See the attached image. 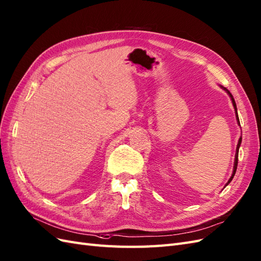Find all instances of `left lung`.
<instances>
[{
	"label": "left lung",
	"instance_id": "left-lung-1",
	"mask_svg": "<svg viewBox=\"0 0 261 261\" xmlns=\"http://www.w3.org/2000/svg\"><path fill=\"white\" fill-rule=\"evenodd\" d=\"M220 87L222 88V89H224V91L227 93V95L229 96V98H230V100H232V103H233V106H234V109H235V116H236V120H237V123H238V125H241V123H240V119H238V115H237V107H236V103H235V100H234V98H233V95L229 93V91L228 89H226L225 87H223L222 85H220ZM241 144H242V137H240V140H238V143H237V147H236V153H235V160H234V167H233V173H232V176L229 177V179H228V181L226 182V185H225V187L226 186L232 181V179L234 178V175H235V173H236V169H237V161H238V150H240V146H241ZM224 187V188H225Z\"/></svg>",
	"mask_w": 261,
	"mask_h": 261
}]
</instances>
